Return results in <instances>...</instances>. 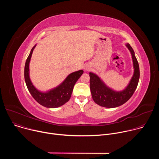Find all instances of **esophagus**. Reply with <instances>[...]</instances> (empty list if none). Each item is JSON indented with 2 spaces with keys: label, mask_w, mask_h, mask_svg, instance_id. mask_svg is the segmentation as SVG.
<instances>
[{
  "label": "esophagus",
  "mask_w": 159,
  "mask_h": 159,
  "mask_svg": "<svg viewBox=\"0 0 159 159\" xmlns=\"http://www.w3.org/2000/svg\"><path fill=\"white\" fill-rule=\"evenodd\" d=\"M85 70H89V68L85 67Z\"/></svg>",
  "instance_id": "34e87169"
}]
</instances>
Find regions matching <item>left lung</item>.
<instances>
[{
	"mask_svg": "<svg viewBox=\"0 0 159 159\" xmlns=\"http://www.w3.org/2000/svg\"><path fill=\"white\" fill-rule=\"evenodd\" d=\"M126 46L131 54L134 74L129 83L124 90L115 91L107 87L97 75L92 72L89 73L90 89L93 99L101 106L112 108L123 105L130 99L137 87L140 79L139 65L130 44L127 43Z\"/></svg>",
	"mask_w": 159,
	"mask_h": 159,
	"instance_id": "1",
	"label": "left lung"
}]
</instances>
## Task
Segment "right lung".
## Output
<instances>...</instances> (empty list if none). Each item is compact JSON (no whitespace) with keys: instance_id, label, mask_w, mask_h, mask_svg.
<instances>
[{"instance_id":"add662e5","label":"right lung","mask_w":159,"mask_h":159,"mask_svg":"<svg viewBox=\"0 0 159 159\" xmlns=\"http://www.w3.org/2000/svg\"><path fill=\"white\" fill-rule=\"evenodd\" d=\"M35 47L36 45L31 49L25 66V79L28 89L33 98L41 105L48 108L60 107L69 101L74 85L82 75L84 71L80 70L73 72L68 75L65 80L58 87L46 93L41 92L35 88L30 78L29 65L33 52Z\"/></svg>"}]
</instances>
